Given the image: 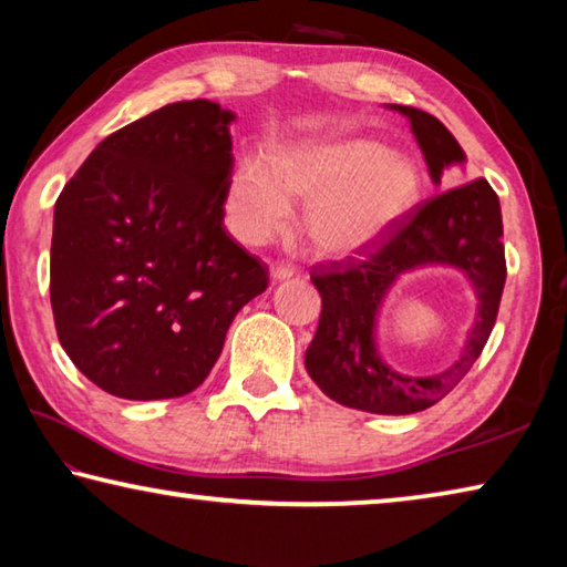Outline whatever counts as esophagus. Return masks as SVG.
Segmentation results:
<instances>
[{"label":"esophagus","instance_id":"1","mask_svg":"<svg viewBox=\"0 0 567 567\" xmlns=\"http://www.w3.org/2000/svg\"><path fill=\"white\" fill-rule=\"evenodd\" d=\"M292 275H295V267H290V265H272L270 267L272 282H285V280H290Z\"/></svg>","mask_w":567,"mask_h":567}]
</instances>
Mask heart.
Returning <instances> with one entry per match:
<instances>
[{
    "label": "heart",
    "mask_w": 567,
    "mask_h": 567,
    "mask_svg": "<svg viewBox=\"0 0 567 567\" xmlns=\"http://www.w3.org/2000/svg\"><path fill=\"white\" fill-rule=\"evenodd\" d=\"M425 182L417 162L375 137L290 145L272 157L243 159L225 189V223L239 243L260 247L292 223L305 199L302 227L324 257L370 249L415 213Z\"/></svg>",
    "instance_id": "heart-1"
}]
</instances>
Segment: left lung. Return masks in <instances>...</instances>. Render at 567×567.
I'll list each match as a JSON object with an SVG mask.
<instances>
[{
    "label": "left lung",
    "mask_w": 567,
    "mask_h": 567,
    "mask_svg": "<svg viewBox=\"0 0 567 567\" xmlns=\"http://www.w3.org/2000/svg\"><path fill=\"white\" fill-rule=\"evenodd\" d=\"M410 122L433 185L450 167H465V152L433 114L388 104ZM425 266L457 269L474 287L476 322L456 360L433 373H402L379 350V312L405 274ZM322 297L318 332L305 352V368L324 395L344 408L375 415H412L433 408L467 375L483 352L505 287L501 199L487 179L467 182L420 207L378 252L330 262L315 270Z\"/></svg>",
    "instance_id": "obj_1"
}]
</instances>
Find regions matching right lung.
Here are the masks:
<instances>
[{
    "instance_id": "right-lung-1",
    "label": "right lung",
    "mask_w": 567,
    "mask_h": 567,
    "mask_svg": "<svg viewBox=\"0 0 567 567\" xmlns=\"http://www.w3.org/2000/svg\"><path fill=\"white\" fill-rule=\"evenodd\" d=\"M233 110L175 102L104 137L54 205L50 295L64 352L124 400L182 398L267 267L225 233Z\"/></svg>"
}]
</instances>
